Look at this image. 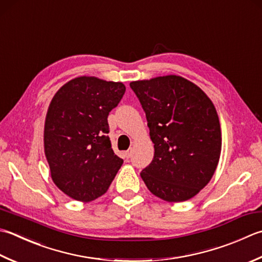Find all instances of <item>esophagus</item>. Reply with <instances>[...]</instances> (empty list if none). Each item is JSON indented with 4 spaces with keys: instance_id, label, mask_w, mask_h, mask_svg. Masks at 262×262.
<instances>
[{
    "instance_id": "34e87169",
    "label": "esophagus",
    "mask_w": 262,
    "mask_h": 262,
    "mask_svg": "<svg viewBox=\"0 0 262 262\" xmlns=\"http://www.w3.org/2000/svg\"><path fill=\"white\" fill-rule=\"evenodd\" d=\"M125 157L126 158H130L132 157V150H128L125 152Z\"/></svg>"
}]
</instances>
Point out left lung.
<instances>
[{"instance_id":"8db88e82","label":"left lung","mask_w":262,"mask_h":262,"mask_svg":"<svg viewBox=\"0 0 262 262\" xmlns=\"http://www.w3.org/2000/svg\"><path fill=\"white\" fill-rule=\"evenodd\" d=\"M145 112L155 157L141 171L150 192L168 202L193 198L211 179L222 132L211 100L195 84L170 75L132 81Z\"/></svg>"}]
</instances>
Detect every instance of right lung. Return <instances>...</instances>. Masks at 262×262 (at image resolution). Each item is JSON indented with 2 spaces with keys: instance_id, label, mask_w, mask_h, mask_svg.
<instances>
[{
  "instance_id": "add662e5",
  "label": "right lung",
  "mask_w": 262,
  "mask_h": 262,
  "mask_svg": "<svg viewBox=\"0 0 262 262\" xmlns=\"http://www.w3.org/2000/svg\"><path fill=\"white\" fill-rule=\"evenodd\" d=\"M125 91L122 83L78 77L51 101L44 128L45 156L55 185L77 201L103 195L124 162L111 148L107 116Z\"/></svg>"
}]
</instances>
